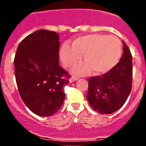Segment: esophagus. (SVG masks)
<instances>
[{"instance_id":"1","label":"esophagus","mask_w":146,"mask_h":146,"mask_svg":"<svg viewBox=\"0 0 146 146\" xmlns=\"http://www.w3.org/2000/svg\"><path fill=\"white\" fill-rule=\"evenodd\" d=\"M79 79V77H72V78H71L70 80H69V82H74V81H76V80H77Z\"/></svg>"}]
</instances>
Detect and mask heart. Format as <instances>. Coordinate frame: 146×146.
<instances>
[{"mask_svg":"<svg viewBox=\"0 0 146 146\" xmlns=\"http://www.w3.org/2000/svg\"><path fill=\"white\" fill-rule=\"evenodd\" d=\"M82 55L86 62L76 66L74 73L86 74L94 70L96 74H104L118 64L121 55V42L114 36L86 35L73 40L71 47L64 45L60 51V59L66 67L76 65Z\"/></svg>","mask_w":146,"mask_h":146,"instance_id":"obj_1","label":"heart"}]
</instances>
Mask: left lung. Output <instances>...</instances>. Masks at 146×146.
I'll return each mask as SVG.
<instances>
[{"label":"left lung","instance_id":"left-lung-1","mask_svg":"<svg viewBox=\"0 0 146 146\" xmlns=\"http://www.w3.org/2000/svg\"><path fill=\"white\" fill-rule=\"evenodd\" d=\"M123 44V55L118 64L103 75L88 79L86 97L91 108L101 114L117 111L131 92L132 57L124 41Z\"/></svg>","mask_w":146,"mask_h":146}]
</instances>
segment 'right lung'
I'll return each instance as SVG.
<instances>
[{"label":"right lung","mask_w":146,"mask_h":146,"mask_svg":"<svg viewBox=\"0 0 146 146\" xmlns=\"http://www.w3.org/2000/svg\"><path fill=\"white\" fill-rule=\"evenodd\" d=\"M59 35L38 30L18 45L14 60L18 91L28 109L39 116H50L65 99L63 88L69 76L59 66Z\"/></svg>","instance_id":"add662e5"}]
</instances>
